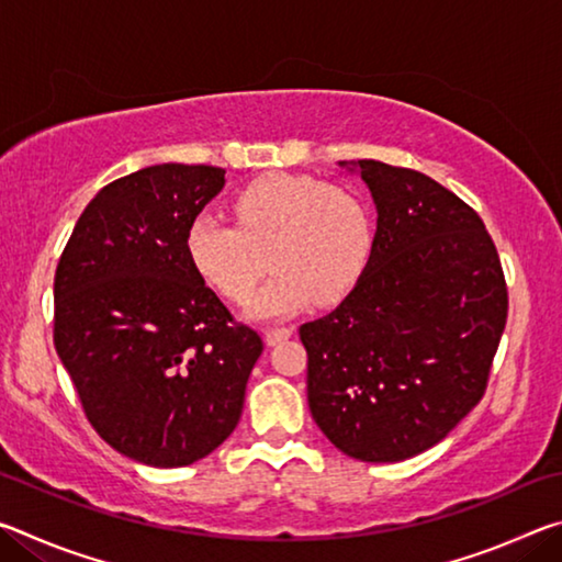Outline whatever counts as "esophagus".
Returning <instances> with one entry per match:
<instances>
[{
	"instance_id": "obj_1",
	"label": "esophagus",
	"mask_w": 562,
	"mask_h": 562,
	"mask_svg": "<svg viewBox=\"0 0 562 562\" xmlns=\"http://www.w3.org/2000/svg\"><path fill=\"white\" fill-rule=\"evenodd\" d=\"M292 331H294L292 327H270L268 331H265V341H268L270 347H274V345H280V341L290 339Z\"/></svg>"
}]
</instances>
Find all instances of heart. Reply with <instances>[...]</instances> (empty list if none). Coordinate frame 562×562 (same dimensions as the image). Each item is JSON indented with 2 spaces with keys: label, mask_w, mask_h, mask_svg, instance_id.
<instances>
[{
  "label": "heart",
  "mask_w": 562,
  "mask_h": 562,
  "mask_svg": "<svg viewBox=\"0 0 562 562\" xmlns=\"http://www.w3.org/2000/svg\"><path fill=\"white\" fill-rule=\"evenodd\" d=\"M237 225L198 213L188 225V258L233 302L250 300L269 255L272 280L255 317H288L312 300L335 304L355 290L372 255V215L355 193L312 176L274 173L235 195Z\"/></svg>",
  "instance_id": "heart-1"
}]
</instances>
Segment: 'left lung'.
<instances>
[{"label":"left lung","mask_w":562,"mask_h":562,"mask_svg":"<svg viewBox=\"0 0 562 562\" xmlns=\"http://www.w3.org/2000/svg\"><path fill=\"white\" fill-rule=\"evenodd\" d=\"M376 205L367 270L337 310L300 327L307 402L351 459L394 463L446 439L481 402L508 290L486 225L418 170L339 160Z\"/></svg>","instance_id":"left-lung-1"}]
</instances>
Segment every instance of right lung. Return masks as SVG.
<instances>
[{"mask_svg":"<svg viewBox=\"0 0 562 562\" xmlns=\"http://www.w3.org/2000/svg\"><path fill=\"white\" fill-rule=\"evenodd\" d=\"M225 170L164 164L87 205L54 278V347L103 441L176 469L240 422L262 339L237 325L188 258V225Z\"/></svg>","mask_w":562,"mask_h":562,"instance_id":"right-lung-1","label":"right lung"}]
</instances>
